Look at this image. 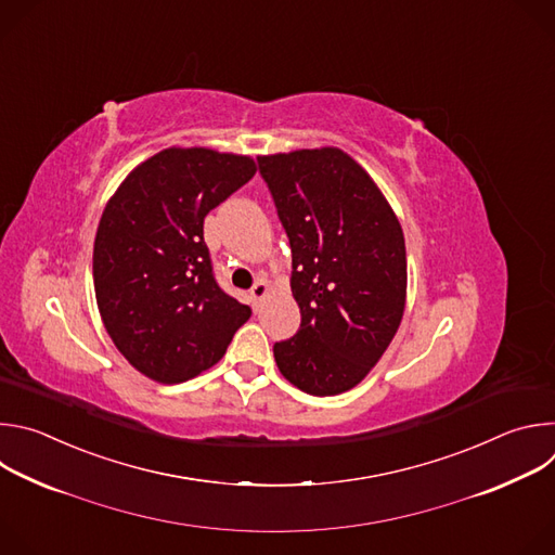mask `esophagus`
<instances>
[{
	"mask_svg": "<svg viewBox=\"0 0 555 555\" xmlns=\"http://www.w3.org/2000/svg\"><path fill=\"white\" fill-rule=\"evenodd\" d=\"M268 292H270V287H268V283L266 281H257L255 285H253V289H250V298H253V302H255V307L268 296Z\"/></svg>",
	"mask_w": 555,
	"mask_h": 555,
	"instance_id": "34e87169",
	"label": "esophagus"
}]
</instances>
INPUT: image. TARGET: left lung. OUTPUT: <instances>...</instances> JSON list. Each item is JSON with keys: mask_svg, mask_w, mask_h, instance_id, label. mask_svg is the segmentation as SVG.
<instances>
[{"mask_svg": "<svg viewBox=\"0 0 555 555\" xmlns=\"http://www.w3.org/2000/svg\"><path fill=\"white\" fill-rule=\"evenodd\" d=\"M292 248L300 330L274 345L302 392L358 386L398 334L406 307V244L373 178L338 146L259 155Z\"/></svg>", "mask_w": 555, "mask_h": 555, "instance_id": "1", "label": "left lung"}]
</instances>
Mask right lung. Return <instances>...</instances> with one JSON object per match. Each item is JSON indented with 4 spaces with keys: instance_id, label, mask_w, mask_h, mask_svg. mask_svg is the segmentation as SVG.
I'll return each mask as SVG.
<instances>
[{
    "instance_id": "1",
    "label": "right lung",
    "mask_w": 555,
    "mask_h": 555,
    "mask_svg": "<svg viewBox=\"0 0 555 555\" xmlns=\"http://www.w3.org/2000/svg\"><path fill=\"white\" fill-rule=\"evenodd\" d=\"M257 173L250 155L169 146L109 197L94 240V292L125 360L160 384L217 364L250 307L212 276L204 217Z\"/></svg>"
}]
</instances>
